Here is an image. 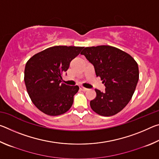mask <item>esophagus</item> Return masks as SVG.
<instances>
[{
	"label": "esophagus",
	"mask_w": 159,
	"mask_h": 159,
	"mask_svg": "<svg viewBox=\"0 0 159 159\" xmlns=\"http://www.w3.org/2000/svg\"><path fill=\"white\" fill-rule=\"evenodd\" d=\"M80 89L81 90H83V91H87V90H88V88H86L83 87V86H80Z\"/></svg>",
	"instance_id": "obj_1"
}]
</instances>
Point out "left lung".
Instances as JSON below:
<instances>
[{
	"instance_id": "obj_1",
	"label": "left lung",
	"mask_w": 159,
	"mask_h": 159,
	"mask_svg": "<svg viewBox=\"0 0 159 159\" xmlns=\"http://www.w3.org/2000/svg\"><path fill=\"white\" fill-rule=\"evenodd\" d=\"M80 54L94 66L97 76L105 85V92L95 89L90 101L94 111L103 116L116 114L127 105L139 80L138 63L128 53L109 45L85 48Z\"/></svg>"
}]
</instances>
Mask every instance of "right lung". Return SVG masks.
I'll list each match as a JSON object with an SVG mask.
<instances>
[{"mask_svg": "<svg viewBox=\"0 0 159 159\" xmlns=\"http://www.w3.org/2000/svg\"><path fill=\"white\" fill-rule=\"evenodd\" d=\"M83 47L53 46L36 54L26 62L25 82L31 101L49 116L63 114L71 108L78 85L61 83V74Z\"/></svg>", "mask_w": 159, "mask_h": 159, "instance_id": "obj_1", "label": "right lung"}]
</instances>
